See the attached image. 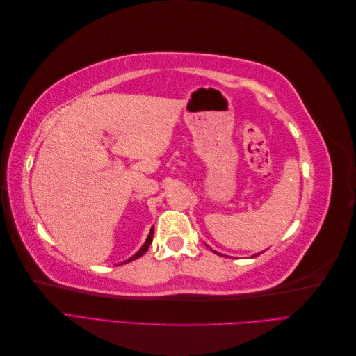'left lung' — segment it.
<instances>
[{
    "instance_id": "1",
    "label": "left lung",
    "mask_w": 356,
    "mask_h": 356,
    "mask_svg": "<svg viewBox=\"0 0 356 356\" xmlns=\"http://www.w3.org/2000/svg\"><path fill=\"white\" fill-rule=\"evenodd\" d=\"M213 252H215V254H218V255H221V254H220V252H217V251H213ZM257 255H258V254H257ZM254 257H255V255H254Z\"/></svg>"
}]
</instances>
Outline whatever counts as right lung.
<instances>
[{
  "label": "right lung",
  "mask_w": 356,
  "mask_h": 356,
  "mask_svg": "<svg viewBox=\"0 0 356 356\" xmlns=\"http://www.w3.org/2000/svg\"><path fill=\"white\" fill-rule=\"evenodd\" d=\"M153 233H154V227H152V230H149V234L147 236V239H145V243L139 248V251L136 252V254H134L131 258H129V260H126V261H123V263H120V264H124V263H129V261H134V260H136V258H139V257H143L147 251H148V248H149V245H152V242H153Z\"/></svg>",
  "instance_id": "add662e5"
}]
</instances>
